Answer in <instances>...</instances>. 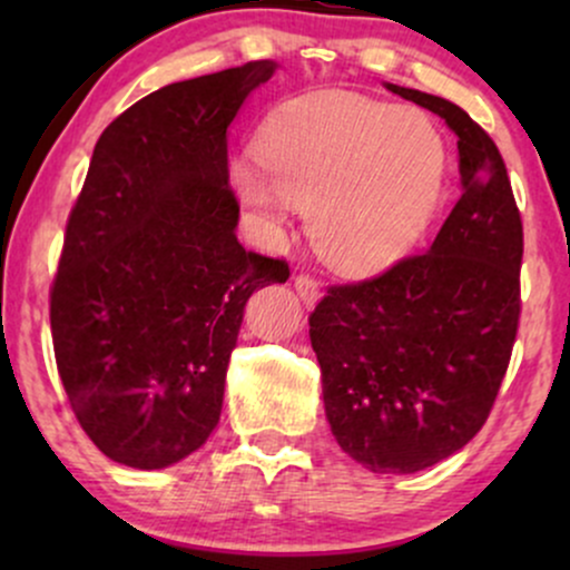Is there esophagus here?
<instances>
[{
  "label": "esophagus",
  "mask_w": 570,
  "mask_h": 570,
  "mask_svg": "<svg viewBox=\"0 0 570 570\" xmlns=\"http://www.w3.org/2000/svg\"><path fill=\"white\" fill-rule=\"evenodd\" d=\"M294 289H297L299 299H303L305 307H313L318 303V299H322V289H318V284L313 278H307V276L294 278Z\"/></svg>",
  "instance_id": "obj_1"
}]
</instances>
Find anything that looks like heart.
I'll return each instance as SVG.
<instances>
[{"label": "heart", "mask_w": 570, "mask_h": 570, "mask_svg": "<svg viewBox=\"0 0 570 570\" xmlns=\"http://www.w3.org/2000/svg\"><path fill=\"white\" fill-rule=\"evenodd\" d=\"M259 163H233L238 200L273 222L307 212L313 248L343 276H375L407 257L448 185V149L426 115L348 94L281 109Z\"/></svg>", "instance_id": "1"}]
</instances>
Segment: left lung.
<instances>
[{
    "label": "left lung",
    "mask_w": 570,
    "mask_h": 570,
    "mask_svg": "<svg viewBox=\"0 0 570 570\" xmlns=\"http://www.w3.org/2000/svg\"><path fill=\"white\" fill-rule=\"evenodd\" d=\"M458 139L461 198L426 254L332 286L311 316L332 434L375 474L458 453L493 407L520 318L522 222L499 147L448 98L385 82Z\"/></svg>",
    "instance_id": "left-lung-1"
}]
</instances>
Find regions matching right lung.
<instances>
[{
	"instance_id": "right-lung-1",
	"label": "right lung",
	"mask_w": 570,
	"mask_h": 570,
	"mask_svg": "<svg viewBox=\"0 0 570 570\" xmlns=\"http://www.w3.org/2000/svg\"><path fill=\"white\" fill-rule=\"evenodd\" d=\"M276 69L248 61L166 85L96 141L50 330L77 421L122 466H174L212 436L246 299L289 278L238 244L227 185V128Z\"/></svg>"
}]
</instances>
